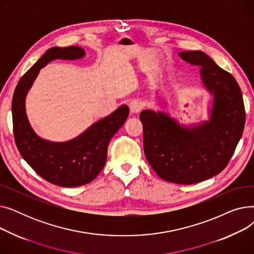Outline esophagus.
Segmentation results:
<instances>
[{
  "label": "esophagus",
  "mask_w": 254,
  "mask_h": 254,
  "mask_svg": "<svg viewBox=\"0 0 254 254\" xmlns=\"http://www.w3.org/2000/svg\"><path fill=\"white\" fill-rule=\"evenodd\" d=\"M128 107H129V112H130V114H138V113H140V111L142 110V104L141 103H139V102H137V101H134V102H130L129 103V105H128Z\"/></svg>",
  "instance_id": "34e87169"
}]
</instances>
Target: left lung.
Instances as JSON below:
<instances>
[{
    "label": "left lung",
    "mask_w": 254,
    "mask_h": 254,
    "mask_svg": "<svg viewBox=\"0 0 254 254\" xmlns=\"http://www.w3.org/2000/svg\"><path fill=\"white\" fill-rule=\"evenodd\" d=\"M178 56L199 66L204 87L212 96L209 119L190 127L163 111L143 110L146 158L162 179L193 184L215 176L229 164L243 135L245 108L236 79L205 52L181 51Z\"/></svg>",
    "instance_id": "obj_1"
}]
</instances>
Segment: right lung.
Listing matches in <instances>:
<instances>
[{
	"label": "right lung",
	"instance_id": "1",
	"mask_svg": "<svg viewBox=\"0 0 254 254\" xmlns=\"http://www.w3.org/2000/svg\"><path fill=\"white\" fill-rule=\"evenodd\" d=\"M84 57V49L79 46L48 49L20 78L12 99L13 132L21 156L39 176L63 188L84 185L99 175L106 164L109 142L129 112L127 105L120 106L70 141L51 142L36 134L26 116L25 98L40 70L51 61Z\"/></svg>",
	"mask_w": 254,
	"mask_h": 254
}]
</instances>
